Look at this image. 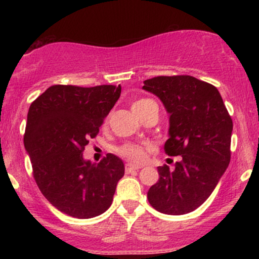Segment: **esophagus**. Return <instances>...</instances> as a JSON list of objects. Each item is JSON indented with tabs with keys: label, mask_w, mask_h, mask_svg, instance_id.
<instances>
[{
	"label": "esophagus",
	"mask_w": 259,
	"mask_h": 259,
	"mask_svg": "<svg viewBox=\"0 0 259 259\" xmlns=\"http://www.w3.org/2000/svg\"><path fill=\"white\" fill-rule=\"evenodd\" d=\"M142 167L141 165H134L132 163H127L125 164V171L126 173H132L133 170H139V169H141Z\"/></svg>",
	"instance_id": "1"
}]
</instances>
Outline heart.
Listing matches in <instances>:
<instances>
[{
	"label": "heart",
	"mask_w": 259,
	"mask_h": 259,
	"mask_svg": "<svg viewBox=\"0 0 259 259\" xmlns=\"http://www.w3.org/2000/svg\"><path fill=\"white\" fill-rule=\"evenodd\" d=\"M157 106L152 100L150 99H140L133 103L132 108L133 112L135 113L138 117L141 118L142 115L146 113L148 109H151V107ZM117 152L119 156L124 157L127 160L133 163H141L144 160H146L147 154L150 152V148L141 146V145L136 144H124L118 148Z\"/></svg>",
	"instance_id": "heart-1"
}]
</instances>
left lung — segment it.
I'll list each match as a JSON object with an SVG mask.
<instances>
[{"mask_svg": "<svg viewBox=\"0 0 259 259\" xmlns=\"http://www.w3.org/2000/svg\"><path fill=\"white\" fill-rule=\"evenodd\" d=\"M169 113L168 156H181L173 170L158 167L159 179L147 198L160 213L192 212L209 197L230 163L233 120L215 86L190 75L145 80Z\"/></svg>", "mask_w": 259, "mask_h": 259, "instance_id": "1", "label": "left lung"}]
</instances>
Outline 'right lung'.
Segmentation results:
<instances>
[{
    "mask_svg": "<svg viewBox=\"0 0 259 259\" xmlns=\"http://www.w3.org/2000/svg\"><path fill=\"white\" fill-rule=\"evenodd\" d=\"M120 85L80 88L53 85L31 103L24 146L38 189L52 206L74 218L102 214L112 204L124 163L108 153L100 163L85 160L89 140L120 96Z\"/></svg>",
    "mask_w": 259,
    "mask_h": 259,
    "instance_id": "add662e5",
    "label": "right lung"
}]
</instances>
